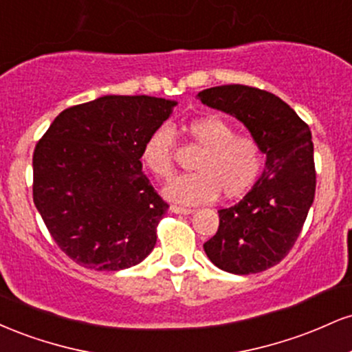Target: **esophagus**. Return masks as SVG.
<instances>
[{
	"label": "esophagus",
	"instance_id": "34e87169",
	"mask_svg": "<svg viewBox=\"0 0 352 352\" xmlns=\"http://www.w3.org/2000/svg\"><path fill=\"white\" fill-rule=\"evenodd\" d=\"M170 212L172 213H179V215H190V213H192L193 210L192 208H187V207H179V205H172Z\"/></svg>",
	"mask_w": 352,
	"mask_h": 352
}]
</instances>
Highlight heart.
Masks as SVG:
<instances>
[{"label": "heart", "mask_w": 352, "mask_h": 352, "mask_svg": "<svg viewBox=\"0 0 352 352\" xmlns=\"http://www.w3.org/2000/svg\"><path fill=\"white\" fill-rule=\"evenodd\" d=\"M187 134L201 153L193 162V173L177 177L164 190L165 197L185 205L205 204L218 193L236 199L256 180L263 155L260 142L250 134H236L235 125L220 116H207L187 124ZM142 162L159 180L175 172V132L160 125L145 139Z\"/></svg>", "instance_id": "obj_1"}]
</instances>
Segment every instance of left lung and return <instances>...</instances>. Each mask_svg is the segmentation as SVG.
I'll use <instances>...</instances> for the list:
<instances>
[{"label":"left lung","mask_w":352,"mask_h":352,"mask_svg":"<svg viewBox=\"0 0 352 352\" xmlns=\"http://www.w3.org/2000/svg\"><path fill=\"white\" fill-rule=\"evenodd\" d=\"M205 106L235 116L266 153V168L238 204L218 210L220 225L204 245L213 265L252 274L278 265L300 236L316 192L308 124L258 87L230 84L199 92Z\"/></svg>","instance_id":"8db88e82"}]
</instances>
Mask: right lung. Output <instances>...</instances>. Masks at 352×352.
<instances>
[{"label": "right lung", "instance_id": "obj_1", "mask_svg": "<svg viewBox=\"0 0 352 352\" xmlns=\"http://www.w3.org/2000/svg\"><path fill=\"white\" fill-rule=\"evenodd\" d=\"M177 102L104 96L52 120L33 153V200L52 240L84 268L117 272L152 252L168 204L142 172V147Z\"/></svg>", "mask_w": 352, "mask_h": 352}]
</instances>
